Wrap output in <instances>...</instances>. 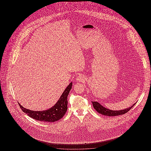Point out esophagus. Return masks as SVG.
Instances as JSON below:
<instances>
[{"instance_id": "34e87169", "label": "esophagus", "mask_w": 151, "mask_h": 151, "mask_svg": "<svg viewBox=\"0 0 151 151\" xmlns=\"http://www.w3.org/2000/svg\"><path fill=\"white\" fill-rule=\"evenodd\" d=\"M76 81L79 82H83L84 81V77L81 75H79L76 78Z\"/></svg>"}]
</instances>
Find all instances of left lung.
I'll return each mask as SVG.
<instances>
[{
  "mask_svg": "<svg viewBox=\"0 0 151 151\" xmlns=\"http://www.w3.org/2000/svg\"><path fill=\"white\" fill-rule=\"evenodd\" d=\"M93 104V106L96 109V110L100 114H101L102 115H105V116H118V115H122V114H124L125 113H127L129 110L133 106L135 105L136 103L133 104L131 107L125 109L121 110H111L109 109L105 108L103 106H102L100 104H99L97 101H92Z\"/></svg>",
  "mask_w": 151,
  "mask_h": 151,
  "instance_id": "obj_1",
  "label": "left lung"
}]
</instances>
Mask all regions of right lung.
Returning a JSON list of instances; mask_svg holds the SVG:
<instances>
[{
	"label": "right lung",
	"mask_w": 151,
	"mask_h": 151,
	"mask_svg": "<svg viewBox=\"0 0 151 151\" xmlns=\"http://www.w3.org/2000/svg\"><path fill=\"white\" fill-rule=\"evenodd\" d=\"M71 82L65 89L57 102L52 108L43 111H33L22 107L19 103L23 112L37 121L42 122H54L61 119L67 110V97L72 88Z\"/></svg>",
	"instance_id": "add662e5"
}]
</instances>
